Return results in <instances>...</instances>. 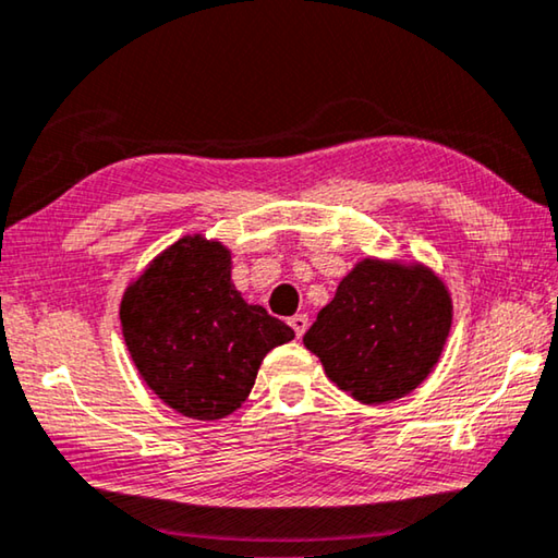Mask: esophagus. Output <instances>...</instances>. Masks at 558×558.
Returning a JSON list of instances; mask_svg holds the SVG:
<instances>
[{"mask_svg": "<svg viewBox=\"0 0 558 558\" xmlns=\"http://www.w3.org/2000/svg\"><path fill=\"white\" fill-rule=\"evenodd\" d=\"M289 326L294 328L296 339H301V336H304V333H306V328H308V316H306V314H296V316H291V318H289Z\"/></svg>", "mask_w": 558, "mask_h": 558, "instance_id": "esophagus-1", "label": "esophagus"}]
</instances>
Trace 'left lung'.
Wrapping results in <instances>:
<instances>
[{
    "mask_svg": "<svg viewBox=\"0 0 558 558\" xmlns=\"http://www.w3.org/2000/svg\"><path fill=\"white\" fill-rule=\"evenodd\" d=\"M450 324V294L430 269L363 259L318 312L304 345L343 392L378 405L430 376Z\"/></svg>",
    "mask_w": 558,
    "mask_h": 558,
    "instance_id": "1",
    "label": "left lung"
}]
</instances>
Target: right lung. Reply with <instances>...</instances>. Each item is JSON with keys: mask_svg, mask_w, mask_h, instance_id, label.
<instances>
[{"mask_svg": "<svg viewBox=\"0 0 558 558\" xmlns=\"http://www.w3.org/2000/svg\"><path fill=\"white\" fill-rule=\"evenodd\" d=\"M232 257L219 242L185 236L160 254L121 304L135 368L162 403L195 420L240 408L271 349L294 331L240 296Z\"/></svg>", "mask_w": 558, "mask_h": 558, "instance_id": "right-lung-1", "label": "right lung"}]
</instances>
